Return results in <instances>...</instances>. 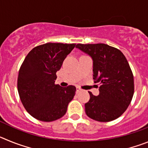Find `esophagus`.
Here are the masks:
<instances>
[{
    "label": "esophagus",
    "instance_id": "obj_1",
    "mask_svg": "<svg viewBox=\"0 0 148 148\" xmlns=\"http://www.w3.org/2000/svg\"><path fill=\"white\" fill-rule=\"evenodd\" d=\"M81 90H81V89L79 88V87H76V92H80Z\"/></svg>",
    "mask_w": 148,
    "mask_h": 148
}]
</instances>
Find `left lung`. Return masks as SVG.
<instances>
[{
    "label": "left lung",
    "mask_w": 148,
    "mask_h": 148,
    "mask_svg": "<svg viewBox=\"0 0 148 148\" xmlns=\"http://www.w3.org/2000/svg\"><path fill=\"white\" fill-rule=\"evenodd\" d=\"M76 48L92 58L93 79L101 83L99 95L89 92L86 114L101 122L116 119L128 108L134 92L133 73L125 56L105 44H78Z\"/></svg>",
    "instance_id": "obj_1"
}]
</instances>
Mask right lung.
Returning a JSON list of instances; mask_svg holds the SVG:
<instances>
[{
    "instance_id": "obj_1",
    "label": "right lung",
    "mask_w": 148,
    "mask_h": 148,
    "mask_svg": "<svg viewBox=\"0 0 148 148\" xmlns=\"http://www.w3.org/2000/svg\"><path fill=\"white\" fill-rule=\"evenodd\" d=\"M75 44L47 43L30 51L20 68L18 90L23 107L32 117L53 121L64 116L75 94V86L55 84L56 73Z\"/></svg>"
}]
</instances>
